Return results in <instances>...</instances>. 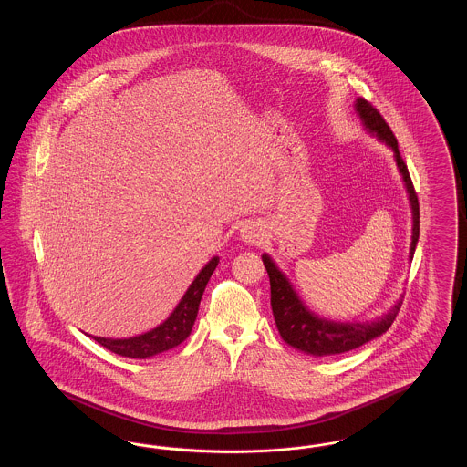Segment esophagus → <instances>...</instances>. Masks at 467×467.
<instances>
[{"label": "esophagus", "instance_id": "1", "mask_svg": "<svg viewBox=\"0 0 467 467\" xmlns=\"http://www.w3.org/2000/svg\"><path fill=\"white\" fill-rule=\"evenodd\" d=\"M242 238L248 244H259L261 242V233L257 229V225L254 223H248L242 229Z\"/></svg>", "mask_w": 467, "mask_h": 467}]
</instances>
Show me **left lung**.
Here are the masks:
<instances>
[{"instance_id":"obj_1","label":"left lung","mask_w":467,"mask_h":467,"mask_svg":"<svg viewBox=\"0 0 467 467\" xmlns=\"http://www.w3.org/2000/svg\"><path fill=\"white\" fill-rule=\"evenodd\" d=\"M356 109L362 122L366 124V128H369L373 133H377L378 138L383 140L394 150L396 162H398L402 180L406 183L411 210H413V236H411V252H410L411 259H413L419 234H420V206H419V196L415 192L408 166L400 157L398 138H396V134L392 133V130L381 117V113L369 101L358 98ZM263 263H265L267 276H269L271 310H273L278 333L285 343H289L290 347L303 350L311 356H336V354L350 352L357 347L371 341L379 334L389 331V327L392 326V322L396 320V317L400 313L402 301H400L385 317H381L379 320L371 322V324H368V322L366 324H350V322L341 324V322L318 318L303 306V303L299 301V297L290 287L289 280L278 271V267L275 266V263L267 255H263Z\"/></svg>"}]
</instances>
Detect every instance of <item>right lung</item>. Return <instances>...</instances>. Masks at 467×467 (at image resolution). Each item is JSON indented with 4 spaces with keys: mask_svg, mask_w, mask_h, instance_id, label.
Returning a JSON list of instances; mask_svg holds the SVG:
<instances>
[{
    "mask_svg": "<svg viewBox=\"0 0 467 467\" xmlns=\"http://www.w3.org/2000/svg\"><path fill=\"white\" fill-rule=\"evenodd\" d=\"M217 265H219V257H213L206 266L201 269L200 275L183 294L175 311L156 329L130 339H109V337L92 336L94 341H98L101 347H105L107 350H110L117 356L130 357V358L157 356L161 352H166L177 347L182 341H185L192 331V326L196 322L198 310H200L202 292L206 289V284Z\"/></svg>",
    "mask_w": 467,
    "mask_h": 467,
    "instance_id": "obj_1",
    "label": "right lung"
}]
</instances>
